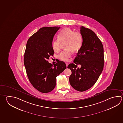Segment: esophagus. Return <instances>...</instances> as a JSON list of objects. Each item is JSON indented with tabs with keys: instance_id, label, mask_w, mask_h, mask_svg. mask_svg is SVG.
Wrapping results in <instances>:
<instances>
[{
	"instance_id": "34e87169",
	"label": "esophagus",
	"mask_w": 123,
	"mask_h": 123,
	"mask_svg": "<svg viewBox=\"0 0 123 123\" xmlns=\"http://www.w3.org/2000/svg\"><path fill=\"white\" fill-rule=\"evenodd\" d=\"M68 64H68V63H66V66H67H67H68Z\"/></svg>"
}]
</instances>
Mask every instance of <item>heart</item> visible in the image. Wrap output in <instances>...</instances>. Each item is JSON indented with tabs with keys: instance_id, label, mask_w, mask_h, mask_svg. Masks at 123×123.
Segmentation results:
<instances>
[{
	"instance_id": "heart-1",
	"label": "heart",
	"mask_w": 123,
	"mask_h": 123,
	"mask_svg": "<svg viewBox=\"0 0 123 123\" xmlns=\"http://www.w3.org/2000/svg\"><path fill=\"white\" fill-rule=\"evenodd\" d=\"M83 42L82 35L78 32H74L70 28H65L60 31L58 35V39L53 40L52 47L53 50L59 52L61 49L62 43H64L66 49L58 55L59 60L67 61L72 55V51L74 52L78 51L81 48Z\"/></svg>"
}]
</instances>
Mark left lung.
Returning a JSON list of instances; mask_svg holds the SVG:
<instances>
[{
  "mask_svg": "<svg viewBox=\"0 0 123 123\" xmlns=\"http://www.w3.org/2000/svg\"><path fill=\"white\" fill-rule=\"evenodd\" d=\"M80 33L83 44L74 61L81 67L79 68L74 63H70L67 68L72 71L69 77L71 86L83 92L93 86L99 78L104 68V55L102 43L94 32L81 26Z\"/></svg>",
  "mask_w": 123,
  "mask_h": 123,
  "instance_id": "8db88e82",
  "label": "left lung"
}]
</instances>
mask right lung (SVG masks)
Instances as JSON below:
<instances>
[{
	"instance_id": "add662e5",
	"label": "right lung",
	"mask_w": 123,
	"mask_h": 123,
	"mask_svg": "<svg viewBox=\"0 0 123 123\" xmlns=\"http://www.w3.org/2000/svg\"><path fill=\"white\" fill-rule=\"evenodd\" d=\"M60 27H45L31 36L27 41L24 63L27 75L33 86L39 92L49 93L56 84V77L67 68L58 60L52 65L48 61L54 54L52 42Z\"/></svg>"
}]
</instances>
